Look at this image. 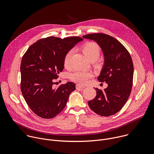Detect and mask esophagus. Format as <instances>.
Returning <instances> with one entry per match:
<instances>
[{
  "mask_svg": "<svg viewBox=\"0 0 154 154\" xmlns=\"http://www.w3.org/2000/svg\"><path fill=\"white\" fill-rule=\"evenodd\" d=\"M84 86H82V85H79V84H77V85H76V89H77V90H79V89H80V90H83V88H84Z\"/></svg>",
  "mask_w": 154,
  "mask_h": 154,
  "instance_id": "esophagus-1",
  "label": "esophagus"
}]
</instances>
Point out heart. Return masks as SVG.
<instances>
[{"label":"heart","mask_w":154,"mask_h":154,"mask_svg":"<svg viewBox=\"0 0 154 154\" xmlns=\"http://www.w3.org/2000/svg\"><path fill=\"white\" fill-rule=\"evenodd\" d=\"M82 51L88 60L91 63L96 61L99 57L100 54V47L94 42H88L85 43L82 48ZM71 55L72 53L69 51L66 54L64 58L63 64L65 68L69 69L70 67ZM91 77L92 74L90 72L79 71L74 72L71 75V79L81 85H86L88 83Z\"/></svg>","instance_id":"b5f03b06"}]
</instances>
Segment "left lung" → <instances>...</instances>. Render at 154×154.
<instances>
[{
    "label": "left lung",
    "mask_w": 154,
    "mask_h": 154,
    "mask_svg": "<svg viewBox=\"0 0 154 154\" xmlns=\"http://www.w3.org/2000/svg\"><path fill=\"white\" fill-rule=\"evenodd\" d=\"M83 38L96 41L101 48L104 62L97 79L108 84L103 90L96 88V97L88 103L97 115L112 116L121 110L130 94L134 77L132 60L122 44L109 35L92 33Z\"/></svg>",
    "instance_id": "8db88e82"
}]
</instances>
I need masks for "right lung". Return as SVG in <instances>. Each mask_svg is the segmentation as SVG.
I'll return each mask as SVG.
<instances>
[{
	"instance_id": "1",
	"label": "right lung",
	"mask_w": 154,
	"mask_h": 154,
	"mask_svg": "<svg viewBox=\"0 0 154 154\" xmlns=\"http://www.w3.org/2000/svg\"><path fill=\"white\" fill-rule=\"evenodd\" d=\"M83 40L78 36H50L37 41L24 55L20 68V90L26 103L38 116L51 119L57 116L75 90L71 82L56 88L54 84L63 70L66 54Z\"/></svg>"
}]
</instances>
